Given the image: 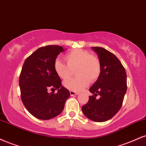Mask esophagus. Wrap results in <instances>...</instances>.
<instances>
[{"instance_id": "esophagus-1", "label": "esophagus", "mask_w": 146, "mask_h": 146, "mask_svg": "<svg viewBox=\"0 0 146 146\" xmlns=\"http://www.w3.org/2000/svg\"><path fill=\"white\" fill-rule=\"evenodd\" d=\"M79 93L78 92H75V91H72V90H70V94H71V96H74V95H78Z\"/></svg>"}]
</instances>
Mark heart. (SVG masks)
Segmentation results:
<instances>
[{
    "instance_id": "obj_1",
    "label": "heart",
    "mask_w": 146,
    "mask_h": 146,
    "mask_svg": "<svg viewBox=\"0 0 146 146\" xmlns=\"http://www.w3.org/2000/svg\"><path fill=\"white\" fill-rule=\"evenodd\" d=\"M66 64L60 60H56L54 64V71L60 78L65 80L76 69V78H69L63 83L64 88L72 91H80L99 78L101 73V63L97 56L90 54L88 51L75 49L64 56Z\"/></svg>"
}]
</instances>
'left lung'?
<instances>
[{"label":"left lung","instance_id":"left-lung-1","mask_svg":"<svg viewBox=\"0 0 146 146\" xmlns=\"http://www.w3.org/2000/svg\"><path fill=\"white\" fill-rule=\"evenodd\" d=\"M101 63L99 78L90 88L93 94L88 103L82 106L84 115L94 122L110 120L120 110L125 95L127 83L125 68L119 59L108 50L101 47H92ZM100 96L96 99L97 94Z\"/></svg>","mask_w":146,"mask_h":146}]
</instances>
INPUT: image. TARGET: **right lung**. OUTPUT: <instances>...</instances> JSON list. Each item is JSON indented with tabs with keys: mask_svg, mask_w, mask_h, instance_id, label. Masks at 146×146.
Wrapping results in <instances>:
<instances>
[{
	"mask_svg": "<svg viewBox=\"0 0 146 146\" xmlns=\"http://www.w3.org/2000/svg\"><path fill=\"white\" fill-rule=\"evenodd\" d=\"M64 49L59 45H47L37 49L24 61L21 71V99L26 110L40 120H50L64 110L70 92L62 86L54 69L56 58ZM58 90L51 93L47 90Z\"/></svg>",
	"mask_w": 146,
	"mask_h": 146,
	"instance_id": "right-lung-1",
	"label": "right lung"
}]
</instances>
